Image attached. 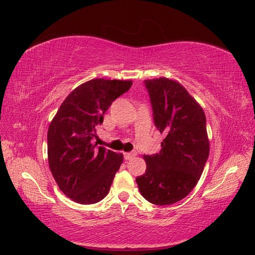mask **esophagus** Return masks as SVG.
<instances>
[{"mask_svg": "<svg viewBox=\"0 0 255 255\" xmlns=\"http://www.w3.org/2000/svg\"><path fill=\"white\" fill-rule=\"evenodd\" d=\"M134 155H136V154H134L133 152H126V153H124L125 160H126V161H128V160H131Z\"/></svg>", "mask_w": 255, "mask_h": 255, "instance_id": "esophagus-1", "label": "esophagus"}]
</instances>
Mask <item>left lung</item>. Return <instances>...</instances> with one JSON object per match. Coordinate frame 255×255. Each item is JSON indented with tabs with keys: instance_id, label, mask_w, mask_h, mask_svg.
I'll list each match as a JSON object with an SVG mask.
<instances>
[{
	"instance_id": "1",
	"label": "left lung",
	"mask_w": 255,
	"mask_h": 255,
	"mask_svg": "<svg viewBox=\"0 0 255 255\" xmlns=\"http://www.w3.org/2000/svg\"><path fill=\"white\" fill-rule=\"evenodd\" d=\"M153 121L164 134L161 151L143 155L145 173L136 178L142 196L154 205H172L186 197L202 175L209 155L206 116L196 100L177 81H144Z\"/></svg>"
}]
</instances>
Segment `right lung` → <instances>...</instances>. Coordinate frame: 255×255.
<instances>
[{"label":"right lung","instance_id":"right-lung-1","mask_svg":"<svg viewBox=\"0 0 255 255\" xmlns=\"http://www.w3.org/2000/svg\"><path fill=\"white\" fill-rule=\"evenodd\" d=\"M131 81L93 79L70 93L48 129V163L59 188L73 202L99 203L110 192L124 155L96 147V126Z\"/></svg>","mask_w":255,"mask_h":255}]
</instances>
